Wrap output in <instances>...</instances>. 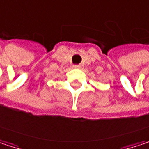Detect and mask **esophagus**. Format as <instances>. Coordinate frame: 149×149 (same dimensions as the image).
<instances>
[{"mask_svg": "<svg viewBox=\"0 0 149 149\" xmlns=\"http://www.w3.org/2000/svg\"><path fill=\"white\" fill-rule=\"evenodd\" d=\"M74 68H75V69H80V64H75V65H74Z\"/></svg>", "mask_w": 149, "mask_h": 149, "instance_id": "1", "label": "esophagus"}]
</instances>
